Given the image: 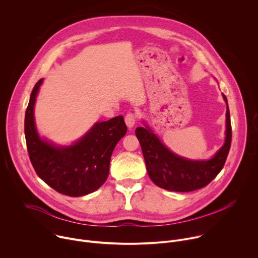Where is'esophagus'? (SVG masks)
<instances>
[{"mask_svg": "<svg viewBox=\"0 0 258 258\" xmlns=\"http://www.w3.org/2000/svg\"><path fill=\"white\" fill-rule=\"evenodd\" d=\"M124 121L128 127H133L137 121V115L135 113H127L124 117Z\"/></svg>", "mask_w": 258, "mask_h": 258, "instance_id": "obj_1", "label": "esophagus"}]
</instances>
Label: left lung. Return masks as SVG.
I'll return each mask as SVG.
<instances>
[{"label": "left lung", "mask_w": 258, "mask_h": 258, "mask_svg": "<svg viewBox=\"0 0 258 258\" xmlns=\"http://www.w3.org/2000/svg\"><path fill=\"white\" fill-rule=\"evenodd\" d=\"M227 136L224 146L207 161H192L170 152L148 127H138L136 136L141 144L147 171L158 187L174 192L201 189L223 169L232 142V125L227 97Z\"/></svg>", "instance_id": "1"}]
</instances>
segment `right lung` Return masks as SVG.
<instances>
[{
    "label": "right lung",
    "mask_w": 258,
    "mask_h": 258,
    "mask_svg": "<svg viewBox=\"0 0 258 258\" xmlns=\"http://www.w3.org/2000/svg\"><path fill=\"white\" fill-rule=\"evenodd\" d=\"M42 83L43 79L35 84L25 111L24 134L30 162L36 174L58 193L70 197L88 195L108 176L112 152L127 132L123 116L98 122L75 145L57 148L41 140L34 125L33 106Z\"/></svg>",
    "instance_id": "1"
}]
</instances>
